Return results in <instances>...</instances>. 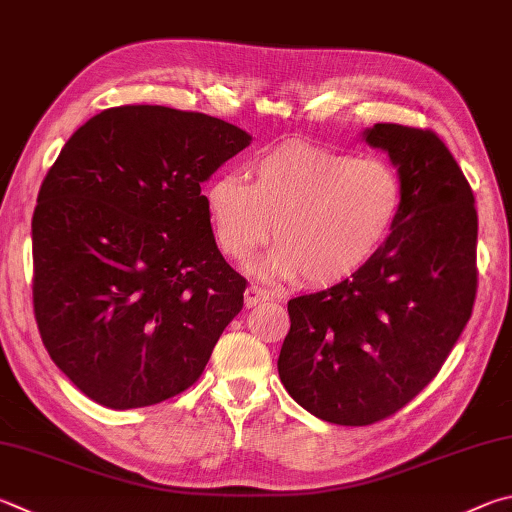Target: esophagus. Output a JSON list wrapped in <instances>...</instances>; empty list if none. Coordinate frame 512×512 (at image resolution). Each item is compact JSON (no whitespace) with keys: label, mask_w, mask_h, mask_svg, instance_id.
<instances>
[{"label":"esophagus","mask_w":512,"mask_h":512,"mask_svg":"<svg viewBox=\"0 0 512 512\" xmlns=\"http://www.w3.org/2000/svg\"><path fill=\"white\" fill-rule=\"evenodd\" d=\"M266 300H268V291H266V288H262V286H255V284H250V286L246 288V293H244V304L248 306V309H253V306L262 304V302H266Z\"/></svg>","instance_id":"1"}]
</instances>
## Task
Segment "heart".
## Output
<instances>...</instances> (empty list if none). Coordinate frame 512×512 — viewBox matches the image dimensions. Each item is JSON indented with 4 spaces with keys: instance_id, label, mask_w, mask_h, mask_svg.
<instances>
[{
    "instance_id": "heart-1",
    "label": "heart",
    "mask_w": 512,
    "mask_h": 512,
    "mask_svg": "<svg viewBox=\"0 0 512 512\" xmlns=\"http://www.w3.org/2000/svg\"><path fill=\"white\" fill-rule=\"evenodd\" d=\"M403 201V179L392 163L306 143L257 156L250 181L224 172L206 188L221 253L246 259L273 235L277 246L255 273L277 280L302 275L313 286L358 273L394 232Z\"/></svg>"
}]
</instances>
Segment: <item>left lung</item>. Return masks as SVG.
Segmentation results:
<instances>
[{"label":"left lung","mask_w":512,"mask_h":512,"mask_svg":"<svg viewBox=\"0 0 512 512\" xmlns=\"http://www.w3.org/2000/svg\"><path fill=\"white\" fill-rule=\"evenodd\" d=\"M362 138L398 167L401 217L358 273L288 302L277 360L293 401L336 425H371L410 403L439 374L477 295L475 197L448 147L394 123Z\"/></svg>","instance_id":"left-lung-1"}]
</instances>
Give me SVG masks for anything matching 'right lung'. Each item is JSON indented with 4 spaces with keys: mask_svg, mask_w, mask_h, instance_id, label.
<instances>
[{
    "mask_svg": "<svg viewBox=\"0 0 512 512\" xmlns=\"http://www.w3.org/2000/svg\"><path fill=\"white\" fill-rule=\"evenodd\" d=\"M250 141L197 111L125 105L64 143L33 212V309L91 401L156 405L203 374L246 280L219 253L201 183Z\"/></svg>",
    "mask_w": 512,
    "mask_h": 512,
    "instance_id": "right-lung-1",
    "label": "right lung"
}]
</instances>
